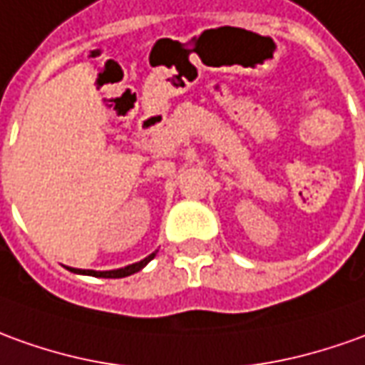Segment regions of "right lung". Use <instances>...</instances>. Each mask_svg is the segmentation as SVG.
Listing matches in <instances>:
<instances>
[{
    "mask_svg": "<svg viewBox=\"0 0 365 365\" xmlns=\"http://www.w3.org/2000/svg\"><path fill=\"white\" fill-rule=\"evenodd\" d=\"M158 250H155L153 255H149L147 258H143L139 262L129 264V266H123V268H117V270H83V268H71V266H67V270H71L75 274H83V276H97V278H125V276H130V274L139 272L143 270L147 264L155 258Z\"/></svg>",
    "mask_w": 365,
    "mask_h": 365,
    "instance_id": "1",
    "label": "right lung"
}]
</instances>
